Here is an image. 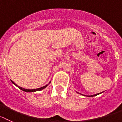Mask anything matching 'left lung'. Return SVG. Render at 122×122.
I'll return each mask as SVG.
<instances>
[{
  "instance_id": "left-lung-1",
  "label": "left lung",
  "mask_w": 122,
  "mask_h": 122,
  "mask_svg": "<svg viewBox=\"0 0 122 122\" xmlns=\"http://www.w3.org/2000/svg\"><path fill=\"white\" fill-rule=\"evenodd\" d=\"M98 94H99V93H98ZM98 94H96V95H91V96H96V95H98Z\"/></svg>"
}]
</instances>
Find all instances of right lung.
I'll return each instance as SVG.
<instances>
[{
    "instance_id": "right-lung-1",
    "label": "right lung",
    "mask_w": 122,
    "mask_h": 122,
    "mask_svg": "<svg viewBox=\"0 0 122 122\" xmlns=\"http://www.w3.org/2000/svg\"><path fill=\"white\" fill-rule=\"evenodd\" d=\"M11 82H12V83H13V84H15V85L16 86H18V87L19 88H20V89H21V90L24 91V92H37V91H40V90H43V89H44V88H46V86H48V84L46 85H45V86H43V87L39 88H37V89H33V90H28V89H25V88H23L21 87V86H19L18 85H17L16 84H15V83L14 82H13V81H11Z\"/></svg>"
}]
</instances>
